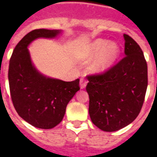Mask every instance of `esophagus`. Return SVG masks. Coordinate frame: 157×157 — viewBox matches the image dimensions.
<instances>
[{"instance_id": "1", "label": "esophagus", "mask_w": 157, "mask_h": 157, "mask_svg": "<svg viewBox=\"0 0 157 157\" xmlns=\"http://www.w3.org/2000/svg\"><path fill=\"white\" fill-rule=\"evenodd\" d=\"M88 81L85 78H81L80 79V89H84L86 87V84H87Z\"/></svg>"}]
</instances>
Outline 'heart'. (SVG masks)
Listing matches in <instances>:
<instances>
[{
  "label": "heart",
  "mask_w": 157,
  "mask_h": 157,
  "mask_svg": "<svg viewBox=\"0 0 157 157\" xmlns=\"http://www.w3.org/2000/svg\"><path fill=\"white\" fill-rule=\"evenodd\" d=\"M119 54L120 48L116 43H109L105 40L98 39L82 51L80 59L84 62H89L98 55L91 63L90 71L92 73H101L107 71L113 65L118 58Z\"/></svg>",
  "instance_id": "1"
}]
</instances>
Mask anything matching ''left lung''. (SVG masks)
I'll return each mask as SVG.
<instances>
[{"mask_svg":"<svg viewBox=\"0 0 157 157\" xmlns=\"http://www.w3.org/2000/svg\"><path fill=\"white\" fill-rule=\"evenodd\" d=\"M125 56L106 72L87 76L89 113L95 126L113 132L140 114L148 85L147 63L134 39L123 34Z\"/></svg>","mask_w":157,"mask_h":157,"instance_id":"1","label":"left lung"}]
</instances>
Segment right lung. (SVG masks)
Listing matches in <instances>:
<instances>
[{"label": "right lung", "instance_id": "right-lung-1", "mask_svg": "<svg viewBox=\"0 0 157 157\" xmlns=\"http://www.w3.org/2000/svg\"><path fill=\"white\" fill-rule=\"evenodd\" d=\"M61 32L32 30L18 42L10 59L8 80L13 105L23 120L43 129L62 122L67 105L80 89L79 79L65 82L41 74L32 63L28 46L36 39H52Z\"/></svg>", "mask_w": 157, "mask_h": 157}]
</instances>
